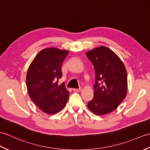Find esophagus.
I'll return each instance as SVG.
<instances>
[{
    "label": "esophagus",
    "mask_w": 150,
    "mask_h": 150,
    "mask_svg": "<svg viewBox=\"0 0 150 150\" xmlns=\"http://www.w3.org/2000/svg\"><path fill=\"white\" fill-rule=\"evenodd\" d=\"M82 90V88H79V89L77 88H73V91H74L75 92H79V91H81Z\"/></svg>",
    "instance_id": "obj_1"
}]
</instances>
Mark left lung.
I'll use <instances>...</instances> for the list:
<instances>
[{"label": "left lung", "mask_w": 150, "mask_h": 150, "mask_svg": "<svg viewBox=\"0 0 150 150\" xmlns=\"http://www.w3.org/2000/svg\"><path fill=\"white\" fill-rule=\"evenodd\" d=\"M95 71L94 96L88 108L98 115L116 110L125 98L128 82L124 63L112 50L100 46L86 53Z\"/></svg>", "instance_id": "1"}]
</instances>
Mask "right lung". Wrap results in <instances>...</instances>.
Segmentation results:
<instances>
[{
  "label": "right lung",
  "instance_id": "1",
  "mask_svg": "<svg viewBox=\"0 0 150 150\" xmlns=\"http://www.w3.org/2000/svg\"><path fill=\"white\" fill-rule=\"evenodd\" d=\"M69 53L50 47L41 50L33 60L26 75L29 96L43 112L53 115L61 111L69 93L64 83L58 84L62 77L61 66Z\"/></svg>",
  "mask_w": 150,
  "mask_h": 150
}]
</instances>
